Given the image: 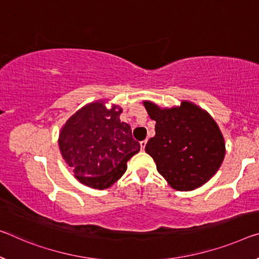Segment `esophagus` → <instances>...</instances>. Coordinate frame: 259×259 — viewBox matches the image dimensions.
<instances>
[{"instance_id":"obj_1","label":"esophagus","mask_w":259,"mask_h":259,"mask_svg":"<svg viewBox=\"0 0 259 259\" xmlns=\"http://www.w3.org/2000/svg\"><path fill=\"white\" fill-rule=\"evenodd\" d=\"M146 145H147V140H143V141H141V142H140L141 149H143V150H145V148H146Z\"/></svg>"}]
</instances>
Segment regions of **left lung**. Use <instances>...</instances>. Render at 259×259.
Returning <instances> with one entry per match:
<instances>
[{
  "label": "left lung",
  "instance_id": "8db88e82",
  "mask_svg": "<svg viewBox=\"0 0 259 259\" xmlns=\"http://www.w3.org/2000/svg\"><path fill=\"white\" fill-rule=\"evenodd\" d=\"M143 105L156 121L146 153L168 184L177 191H192L208 182L226 154L225 139L214 119L186 101L171 109H161L149 101Z\"/></svg>",
  "mask_w": 259,
  "mask_h": 259
}]
</instances>
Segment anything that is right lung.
<instances>
[{
    "label": "right lung",
    "instance_id": "add662e5",
    "mask_svg": "<svg viewBox=\"0 0 259 259\" xmlns=\"http://www.w3.org/2000/svg\"><path fill=\"white\" fill-rule=\"evenodd\" d=\"M121 107L98 101L75 112L59 134V148L79 183L107 189L127 169L126 163L140 150L131 126L120 121Z\"/></svg>",
    "mask_w": 259,
    "mask_h": 259
}]
</instances>
